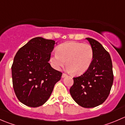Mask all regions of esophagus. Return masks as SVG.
<instances>
[{"label":"esophagus","instance_id":"esophagus-1","mask_svg":"<svg viewBox=\"0 0 125 125\" xmlns=\"http://www.w3.org/2000/svg\"><path fill=\"white\" fill-rule=\"evenodd\" d=\"M67 76H68L67 74H65V73H63L62 75V78H65V77H67Z\"/></svg>","mask_w":125,"mask_h":125}]
</instances>
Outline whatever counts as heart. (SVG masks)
Returning <instances> with one entry per match:
<instances>
[{"instance_id":"obj_1","label":"heart","mask_w":125,"mask_h":125,"mask_svg":"<svg viewBox=\"0 0 125 125\" xmlns=\"http://www.w3.org/2000/svg\"><path fill=\"white\" fill-rule=\"evenodd\" d=\"M57 52L50 57L54 68L60 70L66 63V70L81 75L89 68L94 59V50L89 44L68 42L57 48Z\"/></svg>"}]
</instances>
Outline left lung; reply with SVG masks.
<instances>
[{"label": "left lung", "mask_w": 125, "mask_h": 125, "mask_svg": "<svg viewBox=\"0 0 125 125\" xmlns=\"http://www.w3.org/2000/svg\"><path fill=\"white\" fill-rule=\"evenodd\" d=\"M94 50V59L89 68L80 76L74 77L70 89L74 100L83 108H94L108 98L113 83V64L109 52L101 44L86 38Z\"/></svg>", "instance_id": "obj_1"}]
</instances>
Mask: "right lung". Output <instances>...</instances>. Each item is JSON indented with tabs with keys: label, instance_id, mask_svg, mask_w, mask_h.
Wrapping results in <instances>:
<instances>
[{
	"label": "right lung",
	"instance_id": "1",
	"mask_svg": "<svg viewBox=\"0 0 125 125\" xmlns=\"http://www.w3.org/2000/svg\"><path fill=\"white\" fill-rule=\"evenodd\" d=\"M55 43L53 40L35 37L15 55L11 67L13 88L19 100L28 106L43 105L61 79L62 73L48 62Z\"/></svg>",
	"mask_w": 125,
	"mask_h": 125
}]
</instances>
